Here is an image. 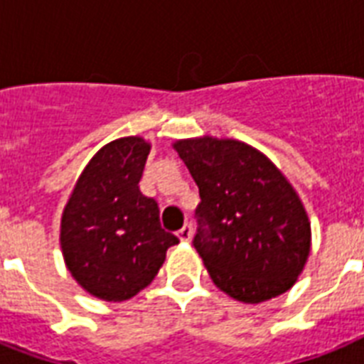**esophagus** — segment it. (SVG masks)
I'll return each instance as SVG.
<instances>
[{"label": "esophagus", "mask_w": 364, "mask_h": 364, "mask_svg": "<svg viewBox=\"0 0 364 364\" xmlns=\"http://www.w3.org/2000/svg\"><path fill=\"white\" fill-rule=\"evenodd\" d=\"M177 236H179L183 242H188V240H191V236H193V227H191V225H185V227H183L181 230L177 232Z\"/></svg>", "instance_id": "obj_1"}]
</instances>
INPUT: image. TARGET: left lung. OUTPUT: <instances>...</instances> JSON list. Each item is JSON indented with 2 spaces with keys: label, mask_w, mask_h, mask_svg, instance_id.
I'll return each instance as SVG.
<instances>
[{
  "label": "left lung",
  "mask_w": 364,
  "mask_h": 364,
  "mask_svg": "<svg viewBox=\"0 0 364 364\" xmlns=\"http://www.w3.org/2000/svg\"><path fill=\"white\" fill-rule=\"evenodd\" d=\"M173 147L198 185L193 245L217 287L247 304L293 287L310 255V223L282 171L236 139Z\"/></svg>",
  "instance_id": "8db88e82"
}]
</instances>
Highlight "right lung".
Here are the masks:
<instances>
[{"label":"right lung","mask_w":364,"mask_h":364,"mask_svg":"<svg viewBox=\"0 0 364 364\" xmlns=\"http://www.w3.org/2000/svg\"><path fill=\"white\" fill-rule=\"evenodd\" d=\"M151 145L121 137L94 154L62 215L60 243L71 276L107 302L132 299L179 243L160 227L156 200L139 191Z\"/></svg>","instance_id":"right-lung-1"}]
</instances>
